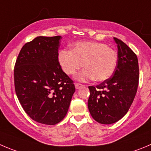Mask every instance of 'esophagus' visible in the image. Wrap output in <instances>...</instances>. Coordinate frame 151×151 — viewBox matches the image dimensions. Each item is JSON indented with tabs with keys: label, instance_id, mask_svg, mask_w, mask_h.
<instances>
[{
	"label": "esophagus",
	"instance_id": "esophagus-1",
	"mask_svg": "<svg viewBox=\"0 0 151 151\" xmlns=\"http://www.w3.org/2000/svg\"><path fill=\"white\" fill-rule=\"evenodd\" d=\"M83 86L82 85V84H80V83H75V88H77V89H79V88H80L81 87H83Z\"/></svg>",
	"mask_w": 151,
	"mask_h": 151
}]
</instances>
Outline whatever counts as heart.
Here are the masks:
<instances>
[{
	"label": "heart",
	"mask_w": 151,
	"mask_h": 151,
	"mask_svg": "<svg viewBox=\"0 0 151 151\" xmlns=\"http://www.w3.org/2000/svg\"><path fill=\"white\" fill-rule=\"evenodd\" d=\"M58 61L67 75H74L83 66L77 80L87 81L95 79L102 82L112 75L116 68V52L106 44L98 42H79L74 44L71 50H62Z\"/></svg>",
	"instance_id": "obj_1"
}]
</instances>
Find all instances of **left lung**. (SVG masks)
Wrapping results in <instances>:
<instances>
[{
	"mask_svg": "<svg viewBox=\"0 0 151 151\" xmlns=\"http://www.w3.org/2000/svg\"><path fill=\"white\" fill-rule=\"evenodd\" d=\"M113 39L118 47L115 71L96 87L88 86V110L92 118L103 124L115 123L126 115L139 85L137 56L122 40L115 37Z\"/></svg>",
	"mask_w": 151,
	"mask_h": 151,
	"instance_id": "obj_1",
	"label": "left lung"
}]
</instances>
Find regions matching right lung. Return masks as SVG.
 <instances>
[{"label":"right lung","mask_w":151,"mask_h":151,"mask_svg":"<svg viewBox=\"0 0 151 151\" xmlns=\"http://www.w3.org/2000/svg\"><path fill=\"white\" fill-rule=\"evenodd\" d=\"M61 39L38 36L26 43L14 69L18 101L33 120L43 124L54 125L63 120L75 91L58 61Z\"/></svg>","instance_id":"obj_1"}]
</instances>
